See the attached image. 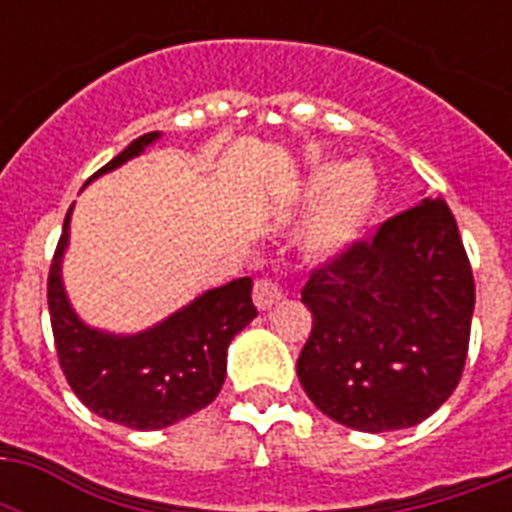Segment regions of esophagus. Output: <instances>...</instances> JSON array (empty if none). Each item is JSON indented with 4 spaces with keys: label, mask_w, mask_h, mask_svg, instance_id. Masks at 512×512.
I'll return each mask as SVG.
<instances>
[{
    "label": "esophagus",
    "mask_w": 512,
    "mask_h": 512,
    "mask_svg": "<svg viewBox=\"0 0 512 512\" xmlns=\"http://www.w3.org/2000/svg\"><path fill=\"white\" fill-rule=\"evenodd\" d=\"M252 297H255V305L260 311H268V308H273L284 297V289L273 279H260L255 284V295Z\"/></svg>",
    "instance_id": "1"
}]
</instances>
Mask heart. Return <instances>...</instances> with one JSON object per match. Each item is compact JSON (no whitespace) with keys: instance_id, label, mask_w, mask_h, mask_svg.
I'll return each mask as SVG.
<instances>
[{"instance_id":"b5f03b06","label":"heart","mask_w":512,"mask_h":512,"mask_svg":"<svg viewBox=\"0 0 512 512\" xmlns=\"http://www.w3.org/2000/svg\"><path fill=\"white\" fill-rule=\"evenodd\" d=\"M377 204L380 183L366 164L316 167L303 188V209H313L303 228L305 252L321 260L348 252L361 239Z\"/></svg>"}]
</instances>
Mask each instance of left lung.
Segmentation results:
<instances>
[{
	"label": "left lung",
	"instance_id": "8db88e82",
	"mask_svg": "<svg viewBox=\"0 0 512 512\" xmlns=\"http://www.w3.org/2000/svg\"><path fill=\"white\" fill-rule=\"evenodd\" d=\"M303 303L297 377L321 412L361 433L428 420L460 382L476 305L452 209L422 196L313 273Z\"/></svg>",
	"mask_w": 512,
	"mask_h": 512
}]
</instances>
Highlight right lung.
Returning <instances> with one entry per match:
<instances>
[{
  "label": "right lung",
  "instance_id": "obj_1",
  "mask_svg": "<svg viewBox=\"0 0 512 512\" xmlns=\"http://www.w3.org/2000/svg\"><path fill=\"white\" fill-rule=\"evenodd\" d=\"M159 138L162 132L140 135L90 180L114 172ZM71 209L47 281L52 335L71 390L90 412L135 430L170 428L201 412L223 388L228 345L257 316L252 279L244 276L207 289L135 335L90 327L79 319L63 284Z\"/></svg>",
  "mask_w": 512,
  "mask_h": 512
}]
</instances>
